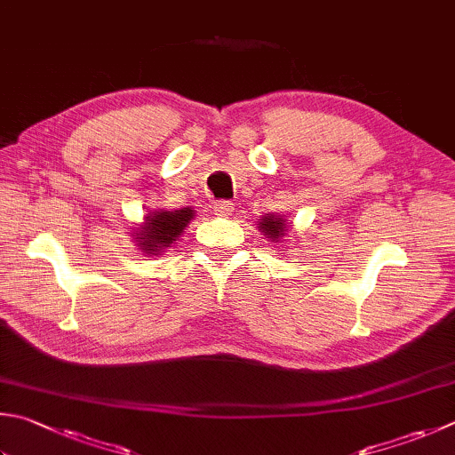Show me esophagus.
Listing matches in <instances>:
<instances>
[{"mask_svg": "<svg viewBox=\"0 0 455 455\" xmlns=\"http://www.w3.org/2000/svg\"><path fill=\"white\" fill-rule=\"evenodd\" d=\"M231 212H234V204L231 202H216L213 204V213H216L218 218H228L231 216Z\"/></svg>", "mask_w": 455, "mask_h": 455, "instance_id": "34e87169", "label": "esophagus"}]
</instances>
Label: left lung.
I'll return each mask as SVG.
<instances>
[{"label": "left lung", "mask_w": 455, "mask_h": 455, "mask_svg": "<svg viewBox=\"0 0 455 455\" xmlns=\"http://www.w3.org/2000/svg\"><path fill=\"white\" fill-rule=\"evenodd\" d=\"M291 221L287 220V216H279V213H265L261 216V220L257 221V228H259L261 235H265L267 242H271L273 245H283L285 243V237L291 231L289 228ZM283 251H287V247Z\"/></svg>", "instance_id": "left-lung-1"}]
</instances>
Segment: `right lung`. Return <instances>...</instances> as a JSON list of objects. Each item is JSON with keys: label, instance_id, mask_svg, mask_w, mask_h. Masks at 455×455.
I'll use <instances>...</instances> for the list:
<instances>
[{"label": "right lung", "instance_id": "1", "mask_svg": "<svg viewBox=\"0 0 455 455\" xmlns=\"http://www.w3.org/2000/svg\"><path fill=\"white\" fill-rule=\"evenodd\" d=\"M196 218L194 208L182 210H152L144 216V221L134 224L131 229L132 242L136 250L142 255H164L170 251L184 229L190 226V221Z\"/></svg>", "mask_w": 455, "mask_h": 455}]
</instances>
